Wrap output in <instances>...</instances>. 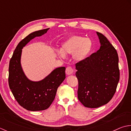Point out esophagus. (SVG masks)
<instances>
[{"label":"esophagus","mask_w":131,"mask_h":131,"mask_svg":"<svg viewBox=\"0 0 131 131\" xmlns=\"http://www.w3.org/2000/svg\"><path fill=\"white\" fill-rule=\"evenodd\" d=\"M66 73L67 75H70V74H72L73 73V68L71 67H68L66 68Z\"/></svg>","instance_id":"esophagus-1"}]
</instances>
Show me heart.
I'll return each instance as SVG.
<instances>
[{"label": "heart", "instance_id": "1", "mask_svg": "<svg viewBox=\"0 0 131 131\" xmlns=\"http://www.w3.org/2000/svg\"><path fill=\"white\" fill-rule=\"evenodd\" d=\"M93 48L91 39L80 36H72L61 45L60 50L57 53L61 58H65L66 55L72 54L76 62H82L89 57Z\"/></svg>", "mask_w": 131, "mask_h": 131}]
</instances>
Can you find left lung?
<instances>
[{
  "label": "left lung",
  "mask_w": 131,
  "mask_h": 131,
  "mask_svg": "<svg viewBox=\"0 0 131 131\" xmlns=\"http://www.w3.org/2000/svg\"><path fill=\"white\" fill-rule=\"evenodd\" d=\"M96 33L101 45L100 49L76 64L78 98L89 108L99 107L112 99L120 76L116 50L105 36Z\"/></svg>",
  "instance_id": "8db88e82"
}]
</instances>
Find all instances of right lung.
I'll return each instance as SVG.
<instances>
[{
	"label": "right lung",
	"mask_w": 131,
	"mask_h": 131,
	"mask_svg": "<svg viewBox=\"0 0 131 131\" xmlns=\"http://www.w3.org/2000/svg\"><path fill=\"white\" fill-rule=\"evenodd\" d=\"M50 28L34 31L19 42L9 65V86L15 98L26 110L37 111L49 108L58 88L66 79L64 67L54 69L43 79L32 81L26 76L21 64L22 49L31 40L46 33Z\"/></svg>",
	"instance_id": "add662e5"
}]
</instances>
